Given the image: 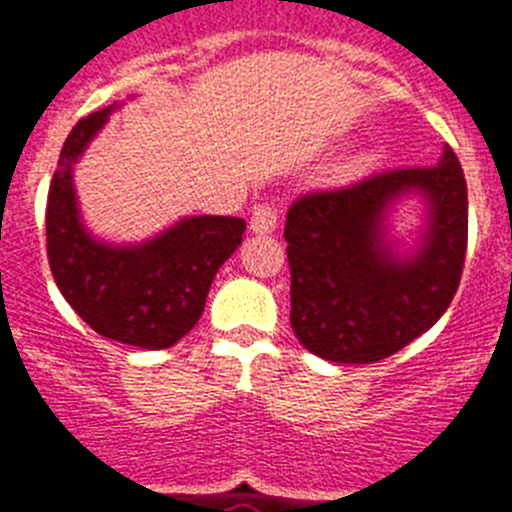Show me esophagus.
I'll return each mask as SVG.
<instances>
[{
    "label": "esophagus",
    "mask_w": 512,
    "mask_h": 512,
    "mask_svg": "<svg viewBox=\"0 0 512 512\" xmlns=\"http://www.w3.org/2000/svg\"><path fill=\"white\" fill-rule=\"evenodd\" d=\"M278 227V211H275L273 204H260L255 206L250 219L252 234H270Z\"/></svg>",
    "instance_id": "obj_1"
}]
</instances>
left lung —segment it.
<instances>
[{
	"instance_id": "obj_1",
	"label": "left lung",
	"mask_w": 512,
	"mask_h": 512,
	"mask_svg": "<svg viewBox=\"0 0 512 512\" xmlns=\"http://www.w3.org/2000/svg\"><path fill=\"white\" fill-rule=\"evenodd\" d=\"M405 192L429 204L422 247L400 258L384 214ZM290 326L316 357L370 365L390 357L444 316L467 255V181L457 153L439 165L395 168L329 191H308L288 209Z\"/></svg>"
}]
</instances>
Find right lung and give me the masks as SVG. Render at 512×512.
Instances as JSON below:
<instances>
[{"mask_svg": "<svg viewBox=\"0 0 512 512\" xmlns=\"http://www.w3.org/2000/svg\"><path fill=\"white\" fill-rule=\"evenodd\" d=\"M109 114L112 107L78 119L63 142L45 209L50 273L96 334L140 349L173 347L201 319L211 280L242 245L247 224L237 216H191L130 247L91 237L78 216L73 163Z\"/></svg>", "mask_w": 512, "mask_h": 512, "instance_id": "add662e5", "label": "right lung"}]
</instances>
